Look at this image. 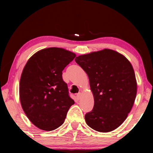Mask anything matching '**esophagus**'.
I'll use <instances>...</instances> for the list:
<instances>
[{
  "label": "esophagus",
  "mask_w": 153,
  "mask_h": 153,
  "mask_svg": "<svg viewBox=\"0 0 153 153\" xmlns=\"http://www.w3.org/2000/svg\"><path fill=\"white\" fill-rule=\"evenodd\" d=\"M81 96H82V93H77V95H76V97H77V99H80Z\"/></svg>",
  "instance_id": "obj_1"
}]
</instances>
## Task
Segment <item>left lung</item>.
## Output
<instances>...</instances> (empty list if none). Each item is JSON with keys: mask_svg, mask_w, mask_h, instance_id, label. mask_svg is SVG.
Masks as SVG:
<instances>
[{"mask_svg": "<svg viewBox=\"0 0 153 153\" xmlns=\"http://www.w3.org/2000/svg\"><path fill=\"white\" fill-rule=\"evenodd\" d=\"M88 76L94 107L85 116L94 130L110 132L125 121L134 105L137 81L131 64L123 54L105 49L75 59Z\"/></svg>", "mask_w": 153, "mask_h": 153, "instance_id": "obj_1", "label": "left lung"}]
</instances>
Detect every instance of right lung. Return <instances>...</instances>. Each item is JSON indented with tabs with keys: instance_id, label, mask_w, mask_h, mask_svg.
<instances>
[{
	"instance_id": "1",
	"label": "right lung",
	"mask_w": 153,
	"mask_h": 153,
	"mask_svg": "<svg viewBox=\"0 0 153 153\" xmlns=\"http://www.w3.org/2000/svg\"><path fill=\"white\" fill-rule=\"evenodd\" d=\"M76 56L62 48H46L32 55L25 65L19 81V99L25 115L39 129L58 128L74 104L62 71Z\"/></svg>"
}]
</instances>
